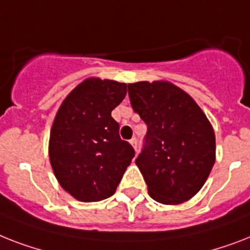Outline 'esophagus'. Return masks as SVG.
I'll return each instance as SVG.
<instances>
[{"label": "esophagus", "instance_id": "obj_1", "mask_svg": "<svg viewBox=\"0 0 250 250\" xmlns=\"http://www.w3.org/2000/svg\"><path fill=\"white\" fill-rule=\"evenodd\" d=\"M129 143H131V145L133 146V149H135V151L136 153H137V151H139V144H137V139H136V137H133V139H131L129 140Z\"/></svg>", "mask_w": 250, "mask_h": 250}]
</instances>
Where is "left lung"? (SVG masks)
<instances>
[{
  "instance_id": "left-lung-1",
  "label": "left lung",
  "mask_w": 250,
  "mask_h": 250,
  "mask_svg": "<svg viewBox=\"0 0 250 250\" xmlns=\"http://www.w3.org/2000/svg\"><path fill=\"white\" fill-rule=\"evenodd\" d=\"M132 109L147 125L136 164L150 196L180 204L202 188L216 159L214 132L206 114L168 82L128 84Z\"/></svg>"
}]
</instances>
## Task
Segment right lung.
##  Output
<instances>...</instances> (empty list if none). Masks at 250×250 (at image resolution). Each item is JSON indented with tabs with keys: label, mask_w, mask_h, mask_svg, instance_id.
<instances>
[{
	"label": "right lung",
	"mask_w": 250,
	"mask_h": 250,
	"mask_svg": "<svg viewBox=\"0 0 250 250\" xmlns=\"http://www.w3.org/2000/svg\"><path fill=\"white\" fill-rule=\"evenodd\" d=\"M125 93V83L88 78L69 93L56 114L50 162L62 188L81 202L113 195L135 157L111 117Z\"/></svg>",
	"instance_id": "add662e5"
}]
</instances>
